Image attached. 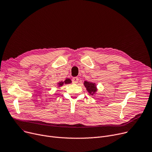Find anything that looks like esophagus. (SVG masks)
<instances>
[{
  "label": "esophagus",
  "mask_w": 152,
  "mask_h": 152,
  "mask_svg": "<svg viewBox=\"0 0 152 152\" xmlns=\"http://www.w3.org/2000/svg\"><path fill=\"white\" fill-rule=\"evenodd\" d=\"M78 80H78V78L77 77H73L72 79V82L74 83H77Z\"/></svg>",
  "instance_id": "1"
}]
</instances>
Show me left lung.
Wrapping results in <instances>:
<instances>
[{
  "mask_svg": "<svg viewBox=\"0 0 152 152\" xmlns=\"http://www.w3.org/2000/svg\"><path fill=\"white\" fill-rule=\"evenodd\" d=\"M84 85L86 87L87 91L89 92L90 94L92 95L93 94L97 91V88L95 83H93L91 82H89V81H85Z\"/></svg>",
  "mask_w": 152,
  "mask_h": 152,
  "instance_id": "left-lung-1",
  "label": "left lung"
}]
</instances>
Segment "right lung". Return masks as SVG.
Instances as JSON below:
<instances>
[{"label":"right lung","mask_w":152,"mask_h":152,"mask_svg":"<svg viewBox=\"0 0 152 152\" xmlns=\"http://www.w3.org/2000/svg\"><path fill=\"white\" fill-rule=\"evenodd\" d=\"M72 82L71 81V80H70V79H69V78H67V79H66V80L64 81H61L60 83H58V85H59V86H63V85L64 83V84H69V83H71Z\"/></svg>","instance_id":"obj_1"}]
</instances>
